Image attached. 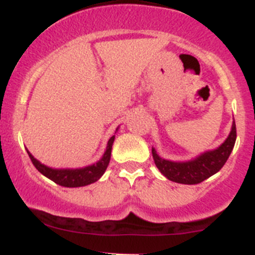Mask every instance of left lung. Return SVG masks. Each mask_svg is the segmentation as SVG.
I'll return each mask as SVG.
<instances>
[{
  "mask_svg": "<svg viewBox=\"0 0 255 255\" xmlns=\"http://www.w3.org/2000/svg\"><path fill=\"white\" fill-rule=\"evenodd\" d=\"M236 142V125L232 123L227 139L213 151H206L188 161H170L160 157L152 147L154 164L162 175L171 182L182 184H197L221 170L228 160Z\"/></svg>",
  "mask_w": 255,
  "mask_h": 255,
  "instance_id": "8db88e82",
  "label": "left lung"
}]
</instances>
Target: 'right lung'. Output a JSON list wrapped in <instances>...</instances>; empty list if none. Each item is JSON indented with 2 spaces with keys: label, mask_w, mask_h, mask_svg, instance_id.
<instances>
[{
  "label": "right lung",
  "mask_w": 255,
  "mask_h": 255,
  "mask_svg": "<svg viewBox=\"0 0 255 255\" xmlns=\"http://www.w3.org/2000/svg\"><path fill=\"white\" fill-rule=\"evenodd\" d=\"M117 130H119V128L116 129V131ZM113 142H115V135L110 138V140L107 143L106 152H104L102 158L98 162L93 165H88V166L85 167H77V169H54V167L46 166V165L41 164L37 158H34L33 154L30 153L28 149L27 152L29 154L30 161L33 162L34 167L42 175L51 179L56 184H59V186L73 188V187L88 186V184L94 183L98 179H101V177L106 171L107 166L110 164Z\"/></svg>",
  "instance_id": "right-lung-1"
}]
</instances>
